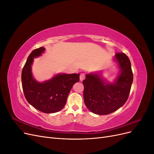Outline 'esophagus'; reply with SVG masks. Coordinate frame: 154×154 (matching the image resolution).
Instances as JSON below:
<instances>
[{
    "instance_id": "1",
    "label": "esophagus",
    "mask_w": 154,
    "mask_h": 154,
    "mask_svg": "<svg viewBox=\"0 0 154 154\" xmlns=\"http://www.w3.org/2000/svg\"><path fill=\"white\" fill-rule=\"evenodd\" d=\"M85 74H84V73H81L80 75V80H81V81L83 80H84V79H85Z\"/></svg>"
}]
</instances>
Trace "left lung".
<instances>
[{
  "instance_id": "obj_1",
  "label": "left lung",
  "mask_w": 154,
  "mask_h": 154,
  "mask_svg": "<svg viewBox=\"0 0 154 154\" xmlns=\"http://www.w3.org/2000/svg\"><path fill=\"white\" fill-rule=\"evenodd\" d=\"M115 58L122 69L114 83L108 84L98 74L86 75L83 81V98L86 106L92 112L107 115L122 107L127 101L133 82V72L128 57L118 53Z\"/></svg>"
}]
</instances>
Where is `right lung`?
<instances>
[{
  "label": "right lung",
  "instance_id": "right-lung-1",
  "mask_svg": "<svg viewBox=\"0 0 154 154\" xmlns=\"http://www.w3.org/2000/svg\"><path fill=\"white\" fill-rule=\"evenodd\" d=\"M44 50L41 47L29 55L22 71V89L27 101L36 109L44 113H54L63 108L73 85L80 80V76L62 74L44 83L36 82L32 77L31 64L33 58L39 57Z\"/></svg>",
  "mask_w": 154,
  "mask_h": 154
}]
</instances>
